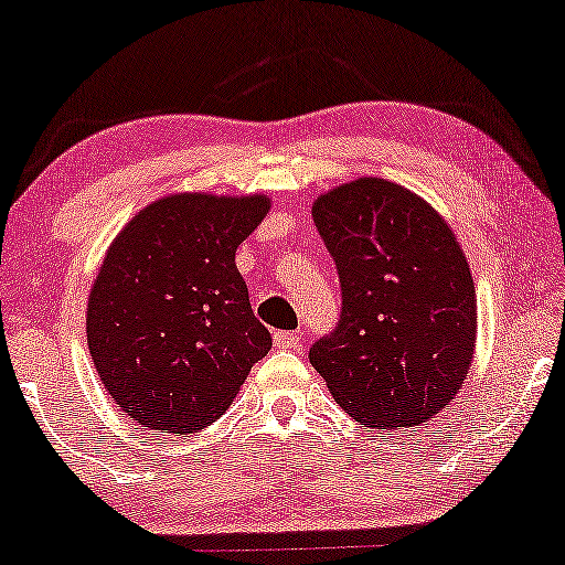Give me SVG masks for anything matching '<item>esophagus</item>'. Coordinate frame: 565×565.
<instances>
[{
  "mask_svg": "<svg viewBox=\"0 0 565 565\" xmlns=\"http://www.w3.org/2000/svg\"><path fill=\"white\" fill-rule=\"evenodd\" d=\"M274 343H276V348H281V351H297V348L301 345V338H299V332H276Z\"/></svg>",
  "mask_w": 565,
  "mask_h": 565,
  "instance_id": "34e87169",
  "label": "esophagus"
}]
</instances>
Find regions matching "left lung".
Here are the masks:
<instances>
[{"label": "left lung", "mask_w": 565, "mask_h": 565, "mask_svg": "<svg viewBox=\"0 0 565 565\" xmlns=\"http://www.w3.org/2000/svg\"><path fill=\"white\" fill-rule=\"evenodd\" d=\"M343 286V315L309 361L369 430L423 425L448 407L476 353V286L430 202L361 177L312 204Z\"/></svg>", "instance_id": "8db88e82"}]
</instances>
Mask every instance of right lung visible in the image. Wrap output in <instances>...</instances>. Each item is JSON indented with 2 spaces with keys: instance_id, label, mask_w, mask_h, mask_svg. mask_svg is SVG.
I'll return each mask as SVG.
<instances>
[{
  "instance_id": "right-lung-1",
  "label": "right lung",
  "mask_w": 565,
  "mask_h": 565,
  "mask_svg": "<svg viewBox=\"0 0 565 565\" xmlns=\"http://www.w3.org/2000/svg\"><path fill=\"white\" fill-rule=\"evenodd\" d=\"M271 210L266 194L179 192L109 243L86 305V343L115 404L150 430H204L271 351L235 250Z\"/></svg>"
}]
</instances>
